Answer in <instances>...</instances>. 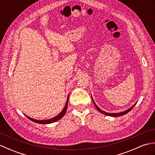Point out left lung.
Segmentation results:
<instances>
[{
  "mask_svg": "<svg viewBox=\"0 0 155 155\" xmlns=\"http://www.w3.org/2000/svg\"><path fill=\"white\" fill-rule=\"evenodd\" d=\"M91 98H92V100H93V103H94V106H95V107H96V108L101 113H103V114H105V115H107V116H110V117H120V116H123V115H124V114H126L127 113H128V112L129 111H130L131 110L133 109V108L135 106V104H136V103L134 104L133 107H131L130 108H128V109H127V110H125V111H124V112H122V113H107V112H105V111H104V110H102L101 108L98 107L97 105L95 104V103L94 102V101H93V98H92V96H91Z\"/></svg>",
  "mask_w": 155,
  "mask_h": 155,
  "instance_id": "8db88e82",
  "label": "left lung"
}]
</instances>
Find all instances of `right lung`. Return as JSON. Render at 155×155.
Here are the masks:
<instances>
[{"mask_svg": "<svg viewBox=\"0 0 155 155\" xmlns=\"http://www.w3.org/2000/svg\"><path fill=\"white\" fill-rule=\"evenodd\" d=\"M68 97H69V94L67 97V102H66V104H65V106L64 107L63 109L61 112V113H59L57 116H56L53 118H50V119H47V120H37V119H34V118H32L31 117H29L27 115H25L26 117H27L28 118H29L31 120L35 122V123H37L38 124H51L52 123H54V122L57 121L58 120H60L61 118H62L64 117V115L65 114L66 112H67V106H68Z\"/></svg>", "mask_w": 155, "mask_h": 155, "instance_id": "obj_1", "label": "right lung"}]
</instances>
